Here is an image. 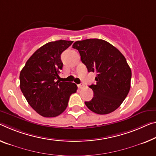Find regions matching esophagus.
Wrapping results in <instances>:
<instances>
[{
	"instance_id": "esophagus-1",
	"label": "esophagus",
	"mask_w": 156,
	"mask_h": 156,
	"mask_svg": "<svg viewBox=\"0 0 156 156\" xmlns=\"http://www.w3.org/2000/svg\"><path fill=\"white\" fill-rule=\"evenodd\" d=\"M83 87H84V84H83V83H80V84L78 85V88H80V89L83 88Z\"/></svg>"
}]
</instances>
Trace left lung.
I'll use <instances>...</instances> for the list:
<instances>
[{"label":"left lung","instance_id":"1","mask_svg":"<svg viewBox=\"0 0 156 156\" xmlns=\"http://www.w3.org/2000/svg\"><path fill=\"white\" fill-rule=\"evenodd\" d=\"M73 47L80 52L88 73H97L96 83L89 86L94 95L85 102L86 107L98 114L115 111L130 88L132 73L126 58L110 43L96 38L76 41Z\"/></svg>","mask_w":156,"mask_h":156}]
</instances>
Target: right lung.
Returning <instances> with one entry per match:
<instances>
[{
  "mask_svg": "<svg viewBox=\"0 0 156 156\" xmlns=\"http://www.w3.org/2000/svg\"><path fill=\"white\" fill-rule=\"evenodd\" d=\"M73 42L60 40L47 43L30 57L20 73L21 92L30 106L44 117L63 113L77 90L75 83L57 80L63 66L61 55Z\"/></svg>",
  "mask_w": 156,
  "mask_h": 156,
  "instance_id": "add662e5",
  "label": "right lung"
}]
</instances>
